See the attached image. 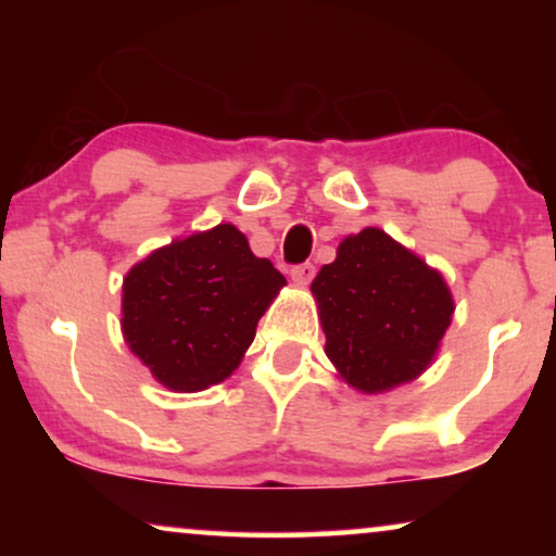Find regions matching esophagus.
<instances>
[{"label": "esophagus", "instance_id": "1", "mask_svg": "<svg viewBox=\"0 0 556 556\" xmlns=\"http://www.w3.org/2000/svg\"><path fill=\"white\" fill-rule=\"evenodd\" d=\"M314 276H316V265L314 263H301V265H293V268H291L293 283H299V286H308L311 280H314Z\"/></svg>", "mask_w": 556, "mask_h": 556}]
</instances>
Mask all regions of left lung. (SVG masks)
Segmentation results:
<instances>
[{
    "instance_id": "1",
    "label": "left lung",
    "mask_w": 556,
    "mask_h": 556,
    "mask_svg": "<svg viewBox=\"0 0 556 556\" xmlns=\"http://www.w3.org/2000/svg\"><path fill=\"white\" fill-rule=\"evenodd\" d=\"M311 291L326 356L362 392L422 375L453 316L443 276L377 227L341 242L337 261L324 265Z\"/></svg>"
}]
</instances>
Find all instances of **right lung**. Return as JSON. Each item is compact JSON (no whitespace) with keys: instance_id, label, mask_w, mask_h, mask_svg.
Returning a JSON list of instances; mask_svg holds the SVG:
<instances>
[{"instance_id":"right-lung-1","label":"right lung","mask_w":556,"mask_h":556,"mask_svg":"<svg viewBox=\"0 0 556 556\" xmlns=\"http://www.w3.org/2000/svg\"><path fill=\"white\" fill-rule=\"evenodd\" d=\"M283 286L238 227L217 225L134 265L124 280L126 344L169 390H207L238 369Z\"/></svg>"}]
</instances>
